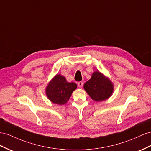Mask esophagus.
<instances>
[{
	"label": "esophagus",
	"mask_w": 151,
	"mask_h": 151,
	"mask_svg": "<svg viewBox=\"0 0 151 151\" xmlns=\"http://www.w3.org/2000/svg\"><path fill=\"white\" fill-rule=\"evenodd\" d=\"M77 84H78L79 88H82L83 86V81H79V82H78V83H77Z\"/></svg>",
	"instance_id": "obj_1"
}]
</instances>
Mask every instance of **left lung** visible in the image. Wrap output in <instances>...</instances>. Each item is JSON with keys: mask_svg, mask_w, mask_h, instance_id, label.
I'll list each match as a JSON object with an SVG mask.
<instances>
[{"mask_svg": "<svg viewBox=\"0 0 151 151\" xmlns=\"http://www.w3.org/2000/svg\"><path fill=\"white\" fill-rule=\"evenodd\" d=\"M84 88L89 96L96 101L107 99L113 92L112 83L99 71L93 73L91 78L84 84Z\"/></svg>", "mask_w": 151, "mask_h": 151, "instance_id": "8db88e82", "label": "left lung"}]
</instances>
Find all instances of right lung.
Instances as JSON below:
<instances>
[{"mask_svg":"<svg viewBox=\"0 0 151 151\" xmlns=\"http://www.w3.org/2000/svg\"><path fill=\"white\" fill-rule=\"evenodd\" d=\"M77 88L75 83H68L63 76L57 74L46 88V95L52 103L63 105Z\"/></svg>","mask_w":151,"mask_h":151,"instance_id":"right-lung-1","label":"right lung"}]
</instances>
